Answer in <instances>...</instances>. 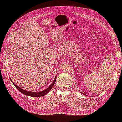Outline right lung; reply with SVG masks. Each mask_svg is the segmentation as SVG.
<instances>
[{"label":"right lung","mask_w":122,"mask_h":122,"mask_svg":"<svg viewBox=\"0 0 122 122\" xmlns=\"http://www.w3.org/2000/svg\"><path fill=\"white\" fill-rule=\"evenodd\" d=\"M57 77V76H56L55 77V78H54L53 81L52 82V83L51 84V85L49 86L47 89H46V90L42 91H40V92H31V91H28L27 90H25L22 89V88L20 87L19 86H18V85H15V84L14 82L12 81V80H11V82H12V83L14 84V85L15 86V87L17 88V89L19 91L21 92V93H22L23 94L25 95H28V96H29V97H43V96L46 95L50 91V90L52 89V87H53V86L54 85V83H55L56 81V78Z\"/></svg>","instance_id":"add662e5"}]
</instances>
